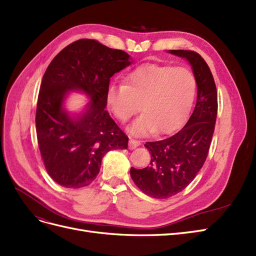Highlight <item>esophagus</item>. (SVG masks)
<instances>
[{"mask_svg": "<svg viewBox=\"0 0 256 256\" xmlns=\"http://www.w3.org/2000/svg\"><path fill=\"white\" fill-rule=\"evenodd\" d=\"M141 143H140V141H138V140H134V138H130V140H129V150H134V148H136V147L140 145Z\"/></svg>", "mask_w": 256, "mask_h": 256, "instance_id": "1", "label": "esophagus"}]
</instances>
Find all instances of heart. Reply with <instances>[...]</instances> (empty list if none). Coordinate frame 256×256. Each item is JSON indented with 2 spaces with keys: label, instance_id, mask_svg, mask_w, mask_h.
<instances>
[{
  "label": "heart",
  "instance_id": "1",
  "mask_svg": "<svg viewBox=\"0 0 256 256\" xmlns=\"http://www.w3.org/2000/svg\"><path fill=\"white\" fill-rule=\"evenodd\" d=\"M126 84H111L106 104L122 122L143 111L129 127L132 134L174 131L187 115L196 92V80L186 68L148 64L125 78Z\"/></svg>",
  "mask_w": 256,
  "mask_h": 256
}]
</instances>
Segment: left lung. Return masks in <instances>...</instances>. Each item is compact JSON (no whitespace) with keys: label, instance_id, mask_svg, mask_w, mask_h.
Wrapping results in <instances>:
<instances>
[{"label":"left lung","instance_id":"left-lung-1","mask_svg":"<svg viewBox=\"0 0 256 256\" xmlns=\"http://www.w3.org/2000/svg\"><path fill=\"white\" fill-rule=\"evenodd\" d=\"M188 60L198 85L196 104L186 125L161 141L146 142L150 164L130 168L136 187L154 198H168L182 191L194 180L207 158L218 112V92L210 69L198 53L168 50Z\"/></svg>","mask_w":256,"mask_h":256}]
</instances>
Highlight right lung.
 Returning <instances> with one entry per match:
<instances>
[{
	"label": "right lung",
	"mask_w": 256,
	"mask_h": 256,
	"mask_svg": "<svg viewBox=\"0 0 256 256\" xmlns=\"http://www.w3.org/2000/svg\"><path fill=\"white\" fill-rule=\"evenodd\" d=\"M134 63L128 53L94 40H80L52 60L40 85L36 134L48 174L65 188L86 187L97 177L104 154L127 150L128 136L106 110L110 78ZM69 91L90 102L80 114L64 104Z\"/></svg>",
	"instance_id": "1"
}]
</instances>
